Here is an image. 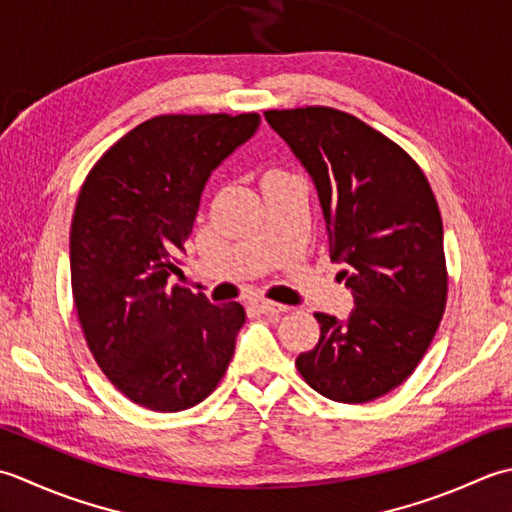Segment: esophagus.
<instances>
[{"mask_svg":"<svg viewBox=\"0 0 512 512\" xmlns=\"http://www.w3.org/2000/svg\"><path fill=\"white\" fill-rule=\"evenodd\" d=\"M254 307L260 311V314H283V311H287L285 305H280V302H274V300H265V298H258L254 300Z\"/></svg>","mask_w":512,"mask_h":512,"instance_id":"1","label":"esophagus"}]
</instances>
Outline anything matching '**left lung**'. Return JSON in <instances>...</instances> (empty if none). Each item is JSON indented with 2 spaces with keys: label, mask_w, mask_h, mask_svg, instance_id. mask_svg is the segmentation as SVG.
<instances>
[{
  "label": "left lung",
  "mask_w": 512,
  "mask_h": 512,
  "mask_svg": "<svg viewBox=\"0 0 512 512\" xmlns=\"http://www.w3.org/2000/svg\"><path fill=\"white\" fill-rule=\"evenodd\" d=\"M265 119L316 185L331 260L356 307L314 314L320 340L296 367L333 402L362 404L409 378L446 305L444 229L424 172L400 145L347 112L309 106Z\"/></svg>",
  "instance_id": "1"
}]
</instances>
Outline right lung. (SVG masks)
<instances>
[{"label":"right lung","instance_id":"add662e5","mask_svg":"<svg viewBox=\"0 0 512 512\" xmlns=\"http://www.w3.org/2000/svg\"><path fill=\"white\" fill-rule=\"evenodd\" d=\"M258 125L256 112L161 114L114 143L79 192L70 280L83 336L114 387L150 411L203 402L234 356L245 309L168 278L207 179Z\"/></svg>","mask_w":512,"mask_h":512}]
</instances>
